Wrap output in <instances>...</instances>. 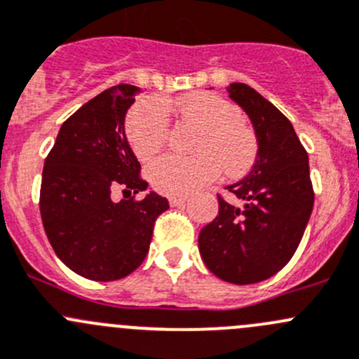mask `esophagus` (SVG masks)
Wrapping results in <instances>:
<instances>
[{
  "label": "esophagus",
  "mask_w": 359,
  "mask_h": 359,
  "mask_svg": "<svg viewBox=\"0 0 359 359\" xmlns=\"http://www.w3.org/2000/svg\"><path fill=\"white\" fill-rule=\"evenodd\" d=\"M187 201L186 196H172L170 198V205L172 207H180V205H184Z\"/></svg>",
  "instance_id": "obj_1"
}]
</instances>
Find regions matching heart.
I'll use <instances>...</instances> for the list:
<instances>
[{"instance_id":"b5f03b06","label":"heart","mask_w":359,"mask_h":359,"mask_svg":"<svg viewBox=\"0 0 359 359\" xmlns=\"http://www.w3.org/2000/svg\"><path fill=\"white\" fill-rule=\"evenodd\" d=\"M168 102L145 100L128 117V140L138 159H151L163 147L168 130ZM180 114L201 126L194 158L166 154L147 168L156 191L187 196L221 175L240 177L252 166L257 144L252 131L240 123L236 107L214 95H189L179 102Z\"/></svg>"}]
</instances>
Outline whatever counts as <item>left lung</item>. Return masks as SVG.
Masks as SVG:
<instances>
[{"label":"left lung","mask_w":359,"mask_h":359,"mask_svg":"<svg viewBox=\"0 0 359 359\" xmlns=\"http://www.w3.org/2000/svg\"><path fill=\"white\" fill-rule=\"evenodd\" d=\"M229 98L247 114L257 142L250 172L219 196V214L198 236L203 263L231 284L276 276L293 257L314 207L309 156L293 124L252 87L233 82Z\"/></svg>","instance_id":"left-lung-1"}]
</instances>
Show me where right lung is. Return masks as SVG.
<instances>
[{"label": "right lung", "mask_w": 359, "mask_h": 359, "mask_svg": "<svg viewBox=\"0 0 359 359\" xmlns=\"http://www.w3.org/2000/svg\"><path fill=\"white\" fill-rule=\"evenodd\" d=\"M140 87L114 86L62 123L41 173L40 214L59 259L91 280L130 276L145 259L152 229L168 200L151 191L114 202L121 187L137 194L149 184L128 144L124 121Z\"/></svg>", "instance_id": "obj_1"}]
</instances>
